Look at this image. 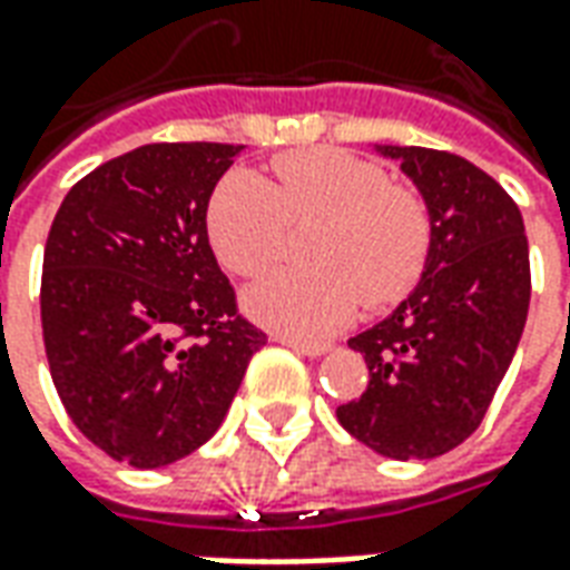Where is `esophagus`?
<instances>
[{
    "label": "esophagus",
    "instance_id": "obj_1",
    "mask_svg": "<svg viewBox=\"0 0 570 570\" xmlns=\"http://www.w3.org/2000/svg\"><path fill=\"white\" fill-rule=\"evenodd\" d=\"M274 342L293 347L298 354H308V357H321L330 351V342H305V338H293V335H274Z\"/></svg>",
    "mask_w": 570,
    "mask_h": 570
}]
</instances>
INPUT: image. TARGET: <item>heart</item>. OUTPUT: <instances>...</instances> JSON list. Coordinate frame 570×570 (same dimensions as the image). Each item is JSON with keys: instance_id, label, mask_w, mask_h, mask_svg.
Listing matches in <instances>:
<instances>
[{"instance_id": "1", "label": "heart", "mask_w": 570, "mask_h": 570, "mask_svg": "<svg viewBox=\"0 0 570 570\" xmlns=\"http://www.w3.org/2000/svg\"><path fill=\"white\" fill-rule=\"evenodd\" d=\"M317 223L305 244L314 268L268 274L247 293L253 317L289 335H326L363 305L387 308L424 274L433 219L415 188L396 186L382 164L342 149L284 151L272 183L228 174L207 204V235L223 268L253 277L272 268L289 225Z\"/></svg>"}]
</instances>
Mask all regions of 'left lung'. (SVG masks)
I'll list each match as a JSON object with an SVG mask.
<instances>
[{
  "mask_svg": "<svg viewBox=\"0 0 570 570\" xmlns=\"http://www.w3.org/2000/svg\"><path fill=\"white\" fill-rule=\"evenodd\" d=\"M412 176L433 219L424 277L400 308L347 345L366 391L335 409L379 454L452 452L479 428L522 338L531 265L522 213L485 170L424 146H382Z\"/></svg>",
  "mask_w": 570,
  "mask_h": 570,
  "instance_id": "8db88e82",
  "label": "left lung"
}]
</instances>
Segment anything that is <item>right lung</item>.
<instances>
[{"label": "right lung", "instance_id": "1", "mask_svg": "<svg viewBox=\"0 0 570 570\" xmlns=\"http://www.w3.org/2000/svg\"><path fill=\"white\" fill-rule=\"evenodd\" d=\"M240 146L149 142L69 188L42 262V338L72 424L164 466L210 440L265 333L240 314L207 204Z\"/></svg>", "mask_w": 570, "mask_h": 570}]
</instances>
